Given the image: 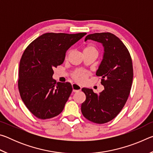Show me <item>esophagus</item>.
I'll return each mask as SVG.
<instances>
[{"label":"esophagus","mask_w":153,"mask_h":153,"mask_svg":"<svg viewBox=\"0 0 153 153\" xmlns=\"http://www.w3.org/2000/svg\"><path fill=\"white\" fill-rule=\"evenodd\" d=\"M72 88H73L74 92H77L82 90V87L77 84H72Z\"/></svg>","instance_id":"esophagus-1"}]
</instances>
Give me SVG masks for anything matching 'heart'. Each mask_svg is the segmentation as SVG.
Masks as SVG:
<instances>
[{
  "label": "heart",
  "instance_id": "obj_1",
  "mask_svg": "<svg viewBox=\"0 0 153 153\" xmlns=\"http://www.w3.org/2000/svg\"><path fill=\"white\" fill-rule=\"evenodd\" d=\"M84 53H90V52H95V53H98V49L95 46L92 45H86V46H84ZM71 51L69 50L67 52L66 55H65V58L67 59L68 57V56L69 55V54L71 53ZM88 76V73L86 71H84L82 70V69H76L75 70L73 73H72L71 76L73 78L76 80V82H78L82 83L84 81L85 79L87 78Z\"/></svg>",
  "mask_w": 153,
  "mask_h": 153
}]
</instances>
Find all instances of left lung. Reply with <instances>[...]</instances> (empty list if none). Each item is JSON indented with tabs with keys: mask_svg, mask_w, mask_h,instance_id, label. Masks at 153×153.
Wrapping results in <instances>:
<instances>
[{
	"mask_svg": "<svg viewBox=\"0 0 153 153\" xmlns=\"http://www.w3.org/2000/svg\"><path fill=\"white\" fill-rule=\"evenodd\" d=\"M92 40L102 44L104 56L97 76H101L104 90L97 94L84 88L86 100L81 106L85 118L93 123L102 124L113 120L125 105L133 81V65L128 49L115 35L109 32L88 35L85 41Z\"/></svg>",
	"mask_w": 153,
	"mask_h": 153,
	"instance_id": "left-lung-1",
	"label": "left lung"
}]
</instances>
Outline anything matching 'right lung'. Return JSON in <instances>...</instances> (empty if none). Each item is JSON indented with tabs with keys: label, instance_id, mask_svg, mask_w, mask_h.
Segmentation results:
<instances>
[{
	"label": "right lung",
	"instance_id": "right-lung-1",
	"mask_svg": "<svg viewBox=\"0 0 153 153\" xmlns=\"http://www.w3.org/2000/svg\"><path fill=\"white\" fill-rule=\"evenodd\" d=\"M86 33H46L31 42L23 53L18 88L25 105L41 120L63 111L72 92L69 82L56 83L53 69L63 63L66 51Z\"/></svg>",
	"mask_w": 153,
	"mask_h": 153
}]
</instances>
